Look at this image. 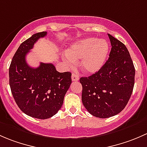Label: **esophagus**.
Instances as JSON below:
<instances>
[{
  "instance_id": "1",
  "label": "esophagus",
  "mask_w": 147,
  "mask_h": 147,
  "mask_svg": "<svg viewBox=\"0 0 147 147\" xmlns=\"http://www.w3.org/2000/svg\"><path fill=\"white\" fill-rule=\"evenodd\" d=\"M71 79L73 81H77L79 80V76L76 74H73L71 76Z\"/></svg>"
}]
</instances>
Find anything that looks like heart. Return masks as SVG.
Wrapping results in <instances>:
<instances>
[{
    "label": "heart",
    "instance_id": "heart-1",
    "mask_svg": "<svg viewBox=\"0 0 147 147\" xmlns=\"http://www.w3.org/2000/svg\"><path fill=\"white\" fill-rule=\"evenodd\" d=\"M108 52L109 45L106 41L89 37L72 45L67 50L65 61L69 65L73 66L74 61L82 59V70L85 73L93 74L103 66Z\"/></svg>",
    "mask_w": 147,
    "mask_h": 147
}]
</instances>
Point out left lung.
Returning <instances> with one entry per match:
<instances>
[{
    "label": "left lung",
    "instance_id": "obj_1",
    "mask_svg": "<svg viewBox=\"0 0 147 147\" xmlns=\"http://www.w3.org/2000/svg\"><path fill=\"white\" fill-rule=\"evenodd\" d=\"M111 51L108 60L96 74L81 77L82 102L95 117L107 118L120 113L127 104L134 85L133 61L122 42L108 34Z\"/></svg>",
    "mask_w": 147,
    "mask_h": 147
}]
</instances>
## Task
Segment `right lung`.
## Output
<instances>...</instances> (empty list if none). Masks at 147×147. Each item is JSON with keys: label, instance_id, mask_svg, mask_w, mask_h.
<instances>
[{"label": "right lung", "instance_id": "add662e5", "mask_svg": "<svg viewBox=\"0 0 147 147\" xmlns=\"http://www.w3.org/2000/svg\"><path fill=\"white\" fill-rule=\"evenodd\" d=\"M47 34L36 33L22 42L9 68V84L18 106L30 117L42 119L57 114L71 84V74L58 72L52 63L42 62L37 68L27 63L28 53Z\"/></svg>", "mask_w": 147, "mask_h": 147}]
</instances>
